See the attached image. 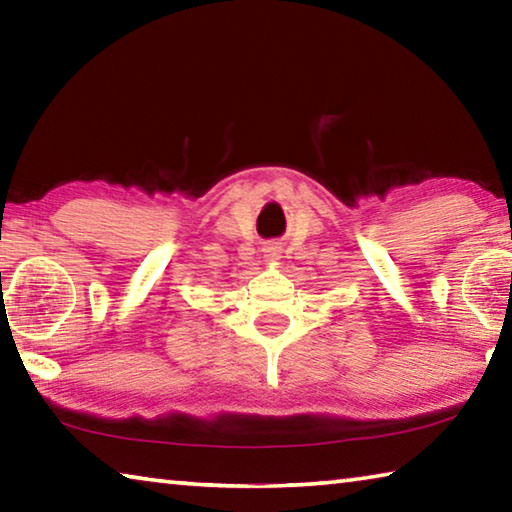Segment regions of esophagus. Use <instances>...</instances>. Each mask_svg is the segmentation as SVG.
<instances>
[{
	"instance_id": "obj_1",
	"label": "esophagus",
	"mask_w": 512,
	"mask_h": 512,
	"mask_svg": "<svg viewBox=\"0 0 512 512\" xmlns=\"http://www.w3.org/2000/svg\"><path fill=\"white\" fill-rule=\"evenodd\" d=\"M264 253H266V259H271V262H275V259H277V255H280V253H277V250L271 246V248H266L264 250Z\"/></svg>"
}]
</instances>
